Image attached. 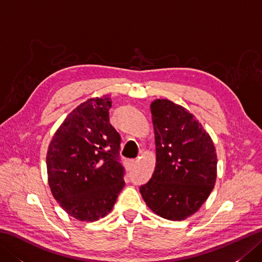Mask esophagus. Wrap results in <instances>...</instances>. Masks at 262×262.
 <instances>
[{
    "instance_id": "34e87169",
    "label": "esophagus",
    "mask_w": 262,
    "mask_h": 262,
    "mask_svg": "<svg viewBox=\"0 0 262 262\" xmlns=\"http://www.w3.org/2000/svg\"><path fill=\"white\" fill-rule=\"evenodd\" d=\"M135 163H136V161H134V160H129V161H127V163H126V164H127L128 168L132 169L133 166L135 165Z\"/></svg>"
}]
</instances>
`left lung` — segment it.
<instances>
[{"label": "left lung", "mask_w": 262, "mask_h": 262, "mask_svg": "<svg viewBox=\"0 0 262 262\" xmlns=\"http://www.w3.org/2000/svg\"><path fill=\"white\" fill-rule=\"evenodd\" d=\"M157 162L151 180L140 188L153 213L182 221L202 207L214 189L217 155L203 125L182 105L157 99L149 105Z\"/></svg>", "instance_id": "8db88e82"}]
</instances>
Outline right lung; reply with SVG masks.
Wrapping results in <instances>:
<instances>
[{"instance_id": "1", "label": "right lung", "mask_w": 262, "mask_h": 262, "mask_svg": "<svg viewBox=\"0 0 262 262\" xmlns=\"http://www.w3.org/2000/svg\"><path fill=\"white\" fill-rule=\"evenodd\" d=\"M111 99L91 98L70 113L49 143L46 163L54 198L81 222L102 219L125 186L120 136L109 122Z\"/></svg>"}]
</instances>
